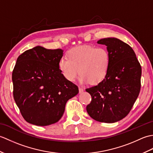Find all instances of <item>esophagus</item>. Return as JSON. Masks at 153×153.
<instances>
[{"label":"esophagus","instance_id":"1","mask_svg":"<svg viewBox=\"0 0 153 153\" xmlns=\"http://www.w3.org/2000/svg\"><path fill=\"white\" fill-rule=\"evenodd\" d=\"M79 93H82V92H83V89L82 88V87H79Z\"/></svg>","mask_w":153,"mask_h":153}]
</instances>
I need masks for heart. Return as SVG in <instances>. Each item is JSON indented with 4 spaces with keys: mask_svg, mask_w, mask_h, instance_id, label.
I'll use <instances>...</instances> for the list:
<instances>
[{
    "mask_svg": "<svg viewBox=\"0 0 153 153\" xmlns=\"http://www.w3.org/2000/svg\"><path fill=\"white\" fill-rule=\"evenodd\" d=\"M67 56L58 61V68L69 82L76 80L79 71L81 83H99L105 78L110 69V56L106 47H76L68 51Z\"/></svg>",
    "mask_w": 153,
    "mask_h": 153,
    "instance_id": "1",
    "label": "heart"
}]
</instances>
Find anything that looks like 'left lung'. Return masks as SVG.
I'll return each instance as SVG.
<instances>
[{
  "label": "left lung",
  "instance_id": "obj_1",
  "mask_svg": "<svg viewBox=\"0 0 153 153\" xmlns=\"http://www.w3.org/2000/svg\"><path fill=\"white\" fill-rule=\"evenodd\" d=\"M97 43L106 46L110 66L101 82L85 89L92 97L86 109L96 121L114 123L128 114L137 99L141 67L132 48L118 39H101Z\"/></svg>",
  "mask_w": 153,
  "mask_h": 153
}]
</instances>
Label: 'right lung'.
Masks as SVG:
<instances>
[{
    "instance_id": "obj_1",
    "label": "right lung",
    "mask_w": 153,
    "mask_h": 153,
    "mask_svg": "<svg viewBox=\"0 0 153 153\" xmlns=\"http://www.w3.org/2000/svg\"><path fill=\"white\" fill-rule=\"evenodd\" d=\"M63 50L37 46L18 56L12 72L13 95L25 121L46 126L59 120L78 87L58 68Z\"/></svg>"
}]
</instances>
